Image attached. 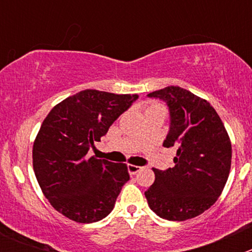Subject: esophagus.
Instances as JSON below:
<instances>
[{
	"instance_id": "1",
	"label": "esophagus",
	"mask_w": 252,
	"mask_h": 252,
	"mask_svg": "<svg viewBox=\"0 0 252 252\" xmlns=\"http://www.w3.org/2000/svg\"><path fill=\"white\" fill-rule=\"evenodd\" d=\"M127 170L130 174H136V173H139L140 170H141V166H137V165H132V164H128L127 165Z\"/></svg>"
}]
</instances>
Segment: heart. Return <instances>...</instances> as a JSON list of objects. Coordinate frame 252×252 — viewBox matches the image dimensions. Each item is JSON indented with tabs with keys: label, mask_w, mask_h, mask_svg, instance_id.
<instances>
[{
	"label": "heart",
	"mask_w": 252,
	"mask_h": 252,
	"mask_svg": "<svg viewBox=\"0 0 252 252\" xmlns=\"http://www.w3.org/2000/svg\"><path fill=\"white\" fill-rule=\"evenodd\" d=\"M151 107H154V106H151Z\"/></svg>",
	"instance_id": "heart-1"
}]
</instances>
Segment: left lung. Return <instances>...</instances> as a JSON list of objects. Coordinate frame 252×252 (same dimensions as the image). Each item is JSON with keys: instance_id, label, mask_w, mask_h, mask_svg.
<instances>
[{"instance_id": "obj_1", "label": "left lung", "mask_w": 252, "mask_h": 252, "mask_svg": "<svg viewBox=\"0 0 252 252\" xmlns=\"http://www.w3.org/2000/svg\"><path fill=\"white\" fill-rule=\"evenodd\" d=\"M148 97L168 104L170 127L162 145L177 149L173 168L153 169L155 182L145 192L149 207L169 221L197 217L215 204L228 179V133L209 102L184 88L165 87Z\"/></svg>"}]
</instances>
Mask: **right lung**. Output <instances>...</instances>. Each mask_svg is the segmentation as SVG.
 Wrapping results in <instances>:
<instances>
[{
    "label": "right lung",
    "instance_id": "right-lung-1",
    "mask_svg": "<svg viewBox=\"0 0 252 252\" xmlns=\"http://www.w3.org/2000/svg\"><path fill=\"white\" fill-rule=\"evenodd\" d=\"M137 94L86 90L49 112L32 148V166L45 198L58 212L79 223L108 216L124 184L126 164L88 157Z\"/></svg>",
    "mask_w": 252,
    "mask_h": 252
}]
</instances>
